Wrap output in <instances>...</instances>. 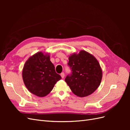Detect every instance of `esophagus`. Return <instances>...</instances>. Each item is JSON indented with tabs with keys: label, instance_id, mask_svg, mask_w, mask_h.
Wrapping results in <instances>:
<instances>
[{
	"label": "esophagus",
	"instance_id": "1",
	"mask_svg": "<svg viewBox=\"0 0 130 130\" xmlns=\"http://www.w3.org/2000/svg\"><path fill=\"white\" fill-rule=\"evenodd\" d=\"M61 76L62 78H64V76H65L64 73H62L61 74Z\"/></svg>",
	"mask_w": 130,
	"mask_h": 130
}]
</instances>
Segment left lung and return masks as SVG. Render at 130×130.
Returning <instances> with one entry per match:
<instances>
[{
	"instance_id": "obj_1",
	"label": "left lung",
	"mask_w": 130,
	"mask_h": 130,
	"mask_svg": "<svg viewBox=\"0 0 130 130\" xmlns=\"http://www.w3.org/2000/svg\"><path fill=\"white\" fill-rule=\"evenodd\" d=\"M68 65L72 74L65 81L72 92L79 97L88 96L99 87L103 71L99 62L92 54L85 50L74 53L69 56Z\"/></svg>"
}]
</instances>
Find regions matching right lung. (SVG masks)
I'll use <instances>...</instances> for the list:
<instances>
[{
	"label": "right lung",
	"instance_id": "1",
	"mask_svg": "<svg viewBox=\"0 0 130 130\" xmlns=\"http://www.w3.org/2000/svg\"><path fill=\"white\" fill-rule=\"evenodd\" d=\"M22 77L29 91L39 97L46 96L61 79L50 61L49 54L42 52L27 59L23 67Z\"/></svg>",
	"mask_w": 130,
	"mask_h": 130
}]
</instances>
